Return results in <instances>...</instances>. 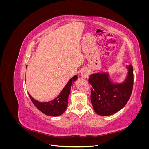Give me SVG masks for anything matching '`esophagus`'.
<instances>
[{
    "label": "esophagus",
    "instance_id": "1",
    "mask_svg": "<svg viewBox=\"0 0 149 149\" xmlns=\"http://www.w3.org/2000/svg\"><path fill=\"white\" fill-rule=\"evenodd\" d=\"M90 73L88 70H84L81 72V77L83 78H88Z\"/></svg>",
    "mask_w": 149,
    "mask_h": 149
}]
</instances>
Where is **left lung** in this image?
<instances>
[{
  "label": "left lung",
  "mask_w": 149,
  "mask_h": 149,
  "mask_svg": "<svg viewBox=\"0 0 149 149\" xmlns=\"http://www.w3.org/2000/svg\"><path fill=\"white\" fill-rule=\"evenodd\" d=\"M128 75L124 81L113 84L107 73H96L89 76L91 84V101L94 110L100 116H109L118 112L125 106L131 96L134 73L132 65L127 66Z\"/></svg>",
  "instance_id": "obj_1"
}]
</instances>
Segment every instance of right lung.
<instances>
[{
	"label": "right lung",
	"mask_w": 149,
	"mask_h": 149,
	"mask_svg": "<svg viewBox=\"0 0 149 149\" xmlns=\"http://www.w3.org/2000/svg\"><path fill=\"white\" fill-rule=\"evenodd\" d=\"M77 78L78 76L76 75L71 78L66 84L65 87L62 90L60 95L49 102H39L34 100L29 94V97L31 101L33 103V104L43 114L50 116H60L63 113L66 109L71 86L72 84H73L75 81L77 79Z\"/></svg>",
	"instance_id": "add662e5"
}]
</instances>
